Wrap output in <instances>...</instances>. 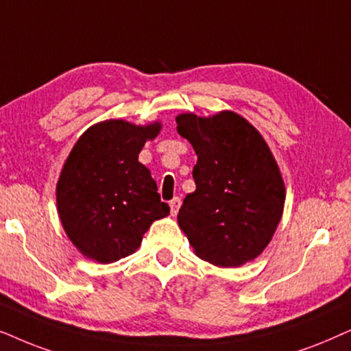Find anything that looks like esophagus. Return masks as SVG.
<instances>
[{
  "instance_id": "esophagus-1",
  "label": "esophagus",
  "mask_w": 351,
  "mask_h": 351,
  "mask_svg": "<svg viewBox=\"0 0 351 351\" xmlns=\"http://www.w3.org/2000/svg\"><path fill=\"white\" fill-rule=\"evenodd\" d=\"M181 207V199L180 197H175L170 200V208H171V215H176L178 213V210Z\"/></svg>"
}]
</instances>
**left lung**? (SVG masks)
Here are the masks:
<instances>
[{
	"instance_id": "1",
	"label": "left lung",
	"mask_w": 351,
	"mask_h": 351,
	"mask_svg": "<svg viewBox=\"0 0 351 351\" xmlns=\"http://www.w3.org/2000/svg\"><path fill=\"white\" fill-rule=\"evenodd\" d=\"M178 133L197 154L178 224L195 255L236 268L258 256L281 221L286 188L268 144L231 110L204 119L176 117Z\"/></svg>"
}]
</instances>
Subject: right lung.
Masks as SVG:
<instances>
[{
	"label": "right lung",
	"instance_id": "obj_1",
	"mask_svg": "<svg viewBox=\"0 0 351 351\" xmlns=\"http://www.w3.org/2000/svg\"><path fill=\"white\" fill-rule=\"evenodd\" d=\"M162 125L125 120L93 125L70 151L56 186L58 212L69 239L99 263L132 255L144 232L170 213L151 171L138 160Z\"/></svg>",
	"mask_w": 351,
	"mask_h": 351
}]
</instances>
